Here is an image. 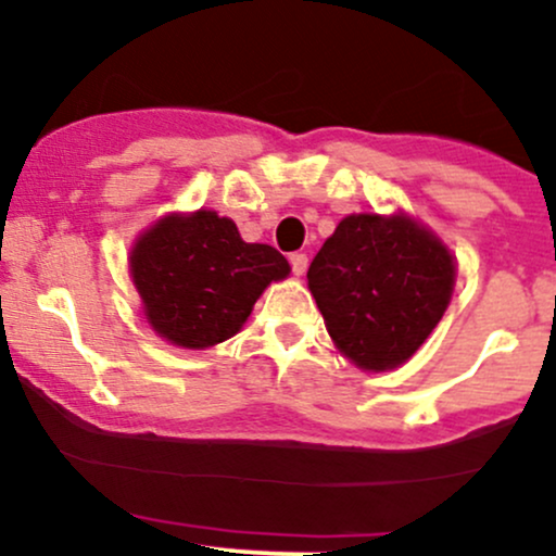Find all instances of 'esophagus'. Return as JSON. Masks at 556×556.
Returning <instances> with one entry per match:
<instances>
[{"label": "esophagus", "mask_w": 556, "mask_h": 556, "mask_svg": "<svg viewBox=\"0 0 556 556\" xmlns=\"http://www.w3.org/2000/svg\"><path fill=\"white\" fill-rule=\"evenodd\" d=\"M290 266H292V274H295V277H303L305 269H308V256H305V253H292Z\"/></svg>", "instance_id": "obj_1"}]
</instances>
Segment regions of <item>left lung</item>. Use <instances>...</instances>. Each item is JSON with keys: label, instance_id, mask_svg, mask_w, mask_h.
<instances>
[{"label": "left lung", "instance_id": "left-lung-1", "mask_svg": "<svg viewBox=\"0 0 556 556\" xmlns=\"http://www.w3.org/2000/svg\"><path fill=\"white\" fill-rule=\"evenodd\" d=\"M452 285L450 251L407 216H344L308 269L331 340L366 371L416 353L444 316Z\"/></svg>", "mask_w": 556, "mask_h": 556}]
</instances>
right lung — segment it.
<instances>
[{
	"mask_svg": "<svg viewBox=\"0 0 556 556\" xmlns=\"http://www.w3.org/2000/svg\"><path fill=\"white\" fill-rule=\"evenodd\" d=\"M130 274L151 327L177 348L203 350L238 334L290 264L277 248L242 240L232 219L201 208L140 235Z\"/></svg>",
	"mask_w": 556,
	"mask_h": 556,
	"instance_id": "1",
	"label": "right lung"
}]
</instances>
